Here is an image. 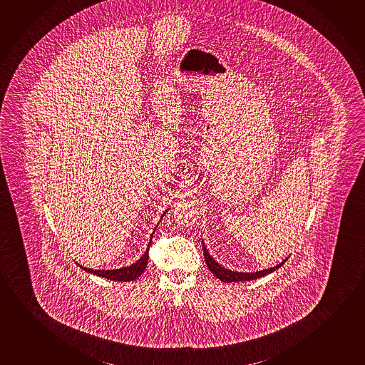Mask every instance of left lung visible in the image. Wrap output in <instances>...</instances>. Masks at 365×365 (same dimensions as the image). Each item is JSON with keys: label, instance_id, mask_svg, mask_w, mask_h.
<instances>
[{"label": "left lung", "instance_id": "obj_1", "mask_svg": "<svg viewBox=\"0 0 365 365\" xmlns=\"http://www.w3.org/2000/svg\"><path fill=\"white\" fill-rule=\"evenodd\" d=\"M203 246V255H205V259H206L207 267L211 271L213 275L216 276L217 279L223 281V282H240V281H251L255 279H259L262 276L269 275L271 272H274L275 269H280L282 264H285L286 259H284L281 264H276L274 267L269 269H261V271H256V272H237V271H231V269H225L223 266L218 264L215 261L211 255L208 254V250L206 249L205 243H202Z\"/></svg>", "mask_w": 365, "mask_h": 365}]
</instances>
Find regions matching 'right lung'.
<instances>
[{
    "label": "right lung",
    "mask_w": 365,
    "mask_h": 365,
    "mask_svg": "<svg viewBox=\"0 0 365 365\" xmlns=\"http://www.w3.org/2000/svg\"><path fill=\"white\" fill-rule=\"evenodd\" d=\"M163 216L164 213L162 215V217ZM155 227H157V226H155ZM152 237H153V235H152ZM152 237H150V241H149L148 249L143 254L142 257L138 259L137 262H134V264H130V266H127V267L116 269H88V267H83V266H80V264L79 266L81 269H85L86 272L94 274V275L96 276H101V277H106L108 280L123 281V282H124V281L137 280L138 277L144 272V269H145L147 264H148L149 246H150V242H152Z\"/></svg>",
    "instance_id": "add662e5"
}]
</instances>
